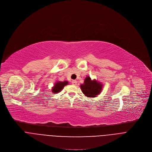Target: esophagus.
Listing matches in <instances>:
<instances>
[{
  "label": "esophagus",
  "mask_w": 152,
  "mask_h": 152,
  "mask_svg": "<svg viewBox=\"0 0 152 152\" xmlns=\"http://www.w3.org/2000/svg\"><path fill=\"white\" fill-rule=\"evenodd\" d=\"M72 84L73 85H74V86H76V85H77V81L76 80H73L72 81Z\"/></svg>",
  "instance_id": "1"
}]
</instances>
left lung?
I'll return each mask as SVG.
<instances>
[{"mask_svg": "<svg viewBox=\"0 0 152 152\" xmlns=\"http://www.w3.org/2000/svg\"><path fill=\"white\" fill-rule=\"evenodd\" d=\"M82 92L88 97H95L98 95L102 89V85L96 80H92L89 76H87L84 83L80 86Z\"/></svg>", "mask_w": 152, "mask_h": 152, "instance_id": "left-lung-1", "label": "left lung"}]
</instances>
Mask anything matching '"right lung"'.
<instances>
[{"instance_id":"right-lung-1","label":"right lung","mask_w":152,"mask_h":152,"mask_svg":"<svg viewBox=\"0 0 152 152\" xmlns=\"http://www.w3.org/2000/svg\"><path fill=\"white\" fill-rule=\"evenodd\" d=\"M68 84V82L67 81H64V82H57V83H56L54 87L53 88V92L56 93H58L60 91L62 90V89L64 88V87L66 86Z\"/></svg>"}]
</instances>
